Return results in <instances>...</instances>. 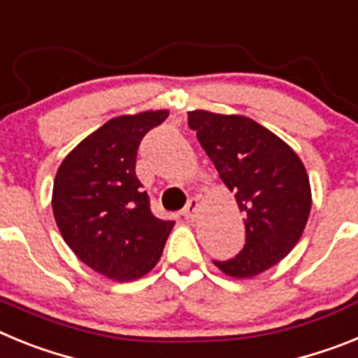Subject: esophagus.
Instances as JSON below:
<instances>
[{
  "instance_id": "1",
  "label": "esophagus",
  "mask_w": 358,
  "mask_h": 358,
  "mask_svg": "<svg viewBox=\"0 0 358 358\" xmlns=\"http://www.w3.org/2000/svg\"><path fill=\"white\" fill-rule=\"evenodd\" d=\"M198 209H200V201H198V198H191V200L187 201V205H185V209L182 210V214L185 216V220H194L198 214Z\"/></svg>"
}]
</instances>
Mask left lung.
<instances>
[{
  "mask_svg": "<svg viewBox=\"0 0 358 358\" xmlns=\"http://www.w3.org/2000/svg\"><path fill=\"white\" fill-rule=\"evenodd\" d=\"M187 115L189 127L247 216L243 250L214 265L229 278H254L287 257L303 236L312 209L308 173L287 142L245 115Z\"/></svg>",
  "mask_w": 358,
  "mask_h": 358,
  "instance_id": "left-lung-1",
  "label": "left lung"
}]
</instances>
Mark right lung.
<instances>
[{
    "mask_svg": "<svg viewBox=\"0 0 358 358\" xmlns=\"http://www.w3.org/2000/svg\"><path fill=\"white\" fill-rule=\"evenodd\" d=\"M167 110L108 120L66 155L52 209L59 232L85 265L113 281H135L160 261L175 222L153 216L136 178V149Z\"/></svg>",
    "mask_w": 358,
    "mask_h": 358,
    "instance_id": "1",
    "label": "right lung"
}]
</instances>
